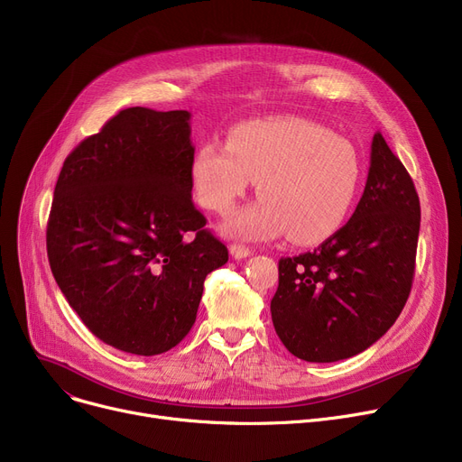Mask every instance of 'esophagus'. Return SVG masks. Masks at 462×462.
<instances>
[{"instance_id": "34e87169", "label": "esophagus", "mask_w": 462, "mask_h": 462, "mask_svg": "<svg viewBox=\"0 0 462 462\" xmlns=\"http://www.w3.org/2000/svg\"><path fill=\"white\" fill-rule=\"evenodd\" d=\"M230 254L236 260H241V258H247L251 254V249L245 247V245H241V244H234V245H230Z\"/></svg>"}]
</instances>
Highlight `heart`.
Masks as SVG:
<instances>
[{"label": "heart", "instance_id": "heart-1", "mask_svg": "<svg viewBox=\"0 0 462 462\" xmlns=\"http://www.w3.org/2000/svg\"><path fill=\"white\" fill-rule=\"evenodd\" d=\"M363 180L356 145L300 117L249 121L228 143L209 140L192 159L199 202L228 215L258 181L260 200L226 221L232 236L273 239L288 232L298 245H317L348 218Z\"/></svg>", "mask_w": 462, "mask_h": 462}]
</instances>
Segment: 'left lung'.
I'll use <instances>...</instances> for the list:
<instances>
[{"label":"left lung","instance_id":"obj_1","mask_svg":"<svg viewBox=\"0 0 462 462\" xmlns=\"http://www.w3.org/2000/svg\"><path fill=\"white\" fill-rule=\"evenodd\" d=\"M420 221L414 181L376 133L350 221L312 253L279 260L272 320L286 350L331 363L374 345L410 296Z\"/></svg>","mask_w":462,"mask_h":462}]
</instances>
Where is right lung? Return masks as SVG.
<instances>
[{
  "label": "right lung",
  "instance_id": "1",
  "mask_svg": "<svg viewBox=\"0 0 462 462\" xmlns=\"http://www.w3.org/2000/svg\"><path fill=\"white\" fill-rule=\"evenodd\" d=\"M190 114L133 106L69 153L46 226L54 279L103 343L157 356L190 331L228 249L194 206Z\"/></svg>",
  "mask_w": 462,
  "mask_h": 462
}]
</instances>
